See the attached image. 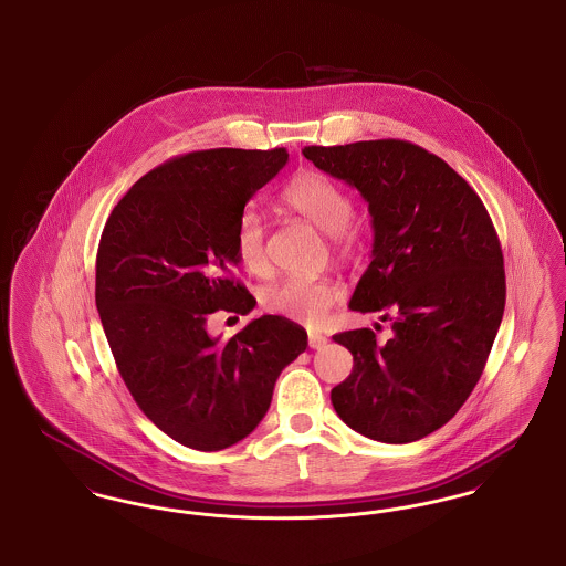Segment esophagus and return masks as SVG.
Here are the masks:
<instances>
[{
    "mask_svg": "<svg viewBox=\"0 0 566 566\" xmlns=\"http://www.w3.org/2000/svg\"><path fill=\"white\" fill-rule=\"evenodd\" d=\"M326 337H324L323 333H318V331H310V335H307V344H310V348L312 350H323L324 346H326Z\"/></svg>",
    "mask_w": 566,
    "mask_h": 566,
    "instance_id": "34e87169",
    "label": "esophagus"
}]
</instances>
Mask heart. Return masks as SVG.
<instances>
[{"instance_id":"heart-1","label":"heart","mask_w":566,"mask_h":566,"mask_svg":"<svg viewBox=\"0 0 566 566\" xmlns=\"http://www.w3.org/2000/svg\"><path fill=\"white\" fill-rule=\"evenodd\" d=\"M286 208L324 231L335 252L350 256L365 240V227L352 218V197L339 182L321 171H301L282 190ZM235 252L250 273L268 270L265 218L256 208H245L235 227ZM342 298V289L324 277L291 275L263 293V307L286 321L323 323L328 310Z\"/></svg>"}]
</instances>
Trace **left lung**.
Listing matches in <instances>:
<instances>
[{"instance_id":"8db88e82","label":"left lung","mask_w":566,"mask_h":566,"mask_svg":"<svg viewBox=\"0 0 566 566\" xmlns=\"http://www.w3.org/2000/svg\"><path fill=\"white\" fill-rule=\"evenodd\" d=\"M303 157L369 203L371 263L354 312L392 324L333 335L354 356L331 390L337 416L381 443H411L441 429L484 371L505 312L503 252L478 192L424 148L403 139L305 146Z\"/></svg>"}]
</instances>
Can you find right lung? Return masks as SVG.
<instances>
[{
  "label": "right lung",
  "mask_w": 566,
  "mask_h": 566,
  "mask_svg": "<svg viewBox=\"0 0 566 566\" xmlns=\"http://www.w3.org/2000/svg\"><path fill=\"white\" fill-rule=\"evenodd\" d=\"M286 161L284 148L176 157L127 190L102 233L95 303L116 367L139 409L192 450L254 431L275 379L307 348V333L282 316L227 342L210 335L218 310L245 316L256 305L235 275V227Z\"/></svg>",
  "instance_id": "add662e5"
}]
</instances>
